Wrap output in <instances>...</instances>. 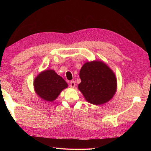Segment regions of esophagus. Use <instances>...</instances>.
Here are the masks:
<instances>
[{
	"instance_id": "34e87169",
	"label": "esophagus",
	"mask_w": 151,
	"mask_h": 151,
	"mask_svg": "<svg viewBox=\"0 0 151 151\" xmlns=\"http://www.w3.org/2000/svg\"><path fill=\"white\" fill-rule=\"evenodd\" d=\"M70 87H71V88H74L75 86H76V84H75V82H74V81H70Z\"/></svg>"
}]
</instances>
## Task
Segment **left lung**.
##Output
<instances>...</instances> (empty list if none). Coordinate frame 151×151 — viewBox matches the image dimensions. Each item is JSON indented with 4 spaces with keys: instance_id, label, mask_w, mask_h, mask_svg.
I'll list each match as a JSON object with an SVG mask.
<instances>
[{
    "instance_id": "obj_1",
    "label": "left lung",
    "mask_w": 151,
    "mask_h": 151,
    "mask_svg": "<svg viewBox=\"0 0 151 151\" xmlns=\"http://www.w3.org/2000/svg\"><path fill=\"white\" fill-rule=\"evenodd\" d=\"M81 83L78 88L87 101L93 104L108 102L116 90V79L113 72L103 62L84 63L79 72Z\"/></svg>"
}]
</instances>
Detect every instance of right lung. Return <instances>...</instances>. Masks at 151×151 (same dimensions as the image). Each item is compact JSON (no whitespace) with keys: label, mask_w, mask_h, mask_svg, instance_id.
<instances>
[{"label":"right lung","mask_w":151,"mask_h":151,"mask_svg":"<svg viewBox=\"0 0 151 151\" xmlns=\"http://www.w3.org/2000/svg\"><path fill=\"white\" fill-rule=\"evenodd\" d=\"M36 94L45 101H53L61 91L67 88V84L62 77L53 70L41 72L34 81Z\"/></svg>","instance_id":"1"}]
</instances>
